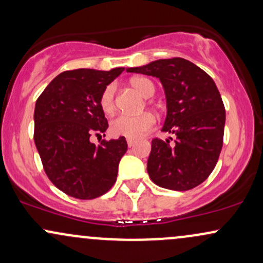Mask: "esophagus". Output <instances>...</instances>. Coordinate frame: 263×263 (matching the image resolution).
<instances>
[{
    "instance_id": "obj_1",
    "label": "esophagus",
    "mask_w": 263,
    "mask_h": 263,
    "mask_svg": "<svg viewBox=\"0 0 263 263\" xmlns=\"http://www.w3.org/2000/svg\"><path fill=\"white\" fill-rule=\"evenodd\" d=\"M135 143H136V141H135V140H132V138H128V140H127V144H128V147L135 146Z\"/></svg>"
}]
</instances>
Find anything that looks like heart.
I'll list each match as a JSON object with an SVG mask.
<instances>
[{
  "label": "heart",
  "instance_id": "b5f03b06",
  "mask_svg": "<svg viewBox=\"0 0 263 263\" xmlns=\"http://www.w3.org/2000/svg\"><path fill=\"white\" fill-rule=\"evenodd\" d=\"M131 86L143 98H151L155 93V85L146 78H134L129 81ZM100 107L105 114L110 115L115 110V86L108 85L101 93ZM155 126V117L148 112L137 116L119 115L111 122V132L116 136L127 138H141Z\"/></svg>",
  "mask_w": 263,
  "mask_h": 263
}]
</instances>
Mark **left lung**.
Listing matches in <instances>:
<instances>
[{
    "instance_id": "obj_1",
    "label": "left lung",
    "mask_w": 263,
    "mask_h": 263,
    "mask_svg": "<svg viewBox=\"0 0 263 263\" xmlns=\"http://www.w3.org/2000/svg\"><path fill=\"white\" fill-rule=\"evenodd\" d=\"M126 71L158 78L167 104L162 131L177 137L176 144L152 141L149 178L158 186L178 192L198 186L215 168L224 137L225 107L214 80L183 58L158 59Z\"/></svg>"
}]
</instances>
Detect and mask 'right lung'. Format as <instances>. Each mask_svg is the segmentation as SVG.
<instances>
[{"instance_id": "obj_1", "label": "right lung", "mask_w": 263, "mask_h": 263, "mask_svg": "<svg viewBox=\"0 0 263 263\" xmlns=\"http://www.w3.org/2000/svg\"><path fill=\"white\" fill-rule=\"evenodd\" d=\"M123 70L64 71L35 102V147L50 182L70 197L95 199L116 182L119 163L127 151L126 138L104 140L96 146L90 136L106 132L101 93Z\"/></svg>"}]
</instances>
